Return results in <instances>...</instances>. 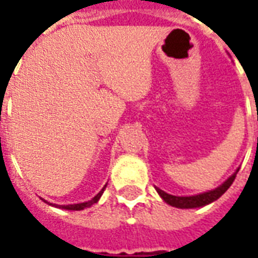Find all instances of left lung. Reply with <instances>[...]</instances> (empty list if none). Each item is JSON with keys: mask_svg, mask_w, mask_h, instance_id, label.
<instances>
[{"mask_svg": "<svg viewBox=\"0 0 258 258\" xmlns=\"http://www.w3.org/2000/svg\"><path fill=\"white\" fill-rule=\"evenodd\" d=\"M239 170H236V173L232 174L229 178L224 182L222 185H220L218 188L213 190H209V192H205V194L195 195V196H173V195L166 194L164 190L156 188V190L159 192V195L162 196L163 200L168 203L170 206H174V207H178V209H195V207H202V206H206L217 200L221 195H224L227 192V189L232 185V182L235 181V177L238 174Z\"/></svg>", "mask_w": 258, "mask_h": 258, "instance_id": "8db88e82", "label": "left lung"}]
</instances>
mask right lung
I'll return each mask as SVG.
<instances>
[{"label":"right lung","instance_id":"add662e5","mask_svg":"<svg viewBox=\"0 0 258 258\" xmlns=\"http://www.w3.org/2000/svg\"><path fill=\"white\" fill-rule=\"evenodd\" d=\"M105 188H106V185H105V186L102 188L101 192L96 195L95 198H92L90 202H84V203H79V205H68V206H58V205H56V207H60V209H64V210H84L85 207H90V206H92L94 203H96V202L99 200V198H101V195L103 194ZM53 206H55V205H53Z\"/></svg>","mask_w":258,"mask_h":258}]
</instances>
